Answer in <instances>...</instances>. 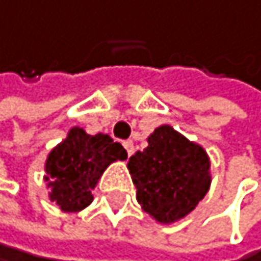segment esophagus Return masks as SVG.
Here are the masks:
<instances>
[{
	"mask_svg": "<svg viewBox=\"0 0 261 261\" xmlns=\"http://www.w3.org/2000/svg\"><path fill=\"white\" fill-rule=\"evenodd\" d=\"M123 146H125V149H126V154H128V156H132V154L135 153V146H133V141H132V140L123 141Z\"/></svg>",
	"mask_w": 261,
	"mask_h": 261,
	"instance_id": "34e87169",
	"label": "esophagus"
}]
</instances>
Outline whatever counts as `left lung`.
<instances>
[{
	"label": "left lung",
	"mask_w": 261,
	"mask_h": 261,
	"mask_svg": "<svg viewBox=\"0 0 261 261\" xmlns=\"http://www.w3.org/2000/svg\"><path fill=\"white\" fill-rule=\"evenodd\" d=\"M209 158L196 143L164 125L148 146L129 158L128 169L143 211L158 222H172L196 209L209 191Z\"/></svg>",
	"instance_id": "obj_1"
}]
</instances>
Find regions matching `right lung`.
I'll return each instance as SVG.
<instances>
[{
    "label": "right lung",
    "mask_w": 261,
    "mask_h": 261,
    "mask_svg": "<svg viewBox=\"0 0 261 261\" xmlns=\"http://www.w3.org/2000/svg\"><path fill=\"white\" fill-rule=\"evenodd\" d=\"M117 160H126V151L120 143L103 133L92 136L82 128H72L45 161L50 200H56L65 212L85 209L93 199L90 189L108 164Z\"/></svg>",
    "instance_id": "obj_1"
}]
</instances>
